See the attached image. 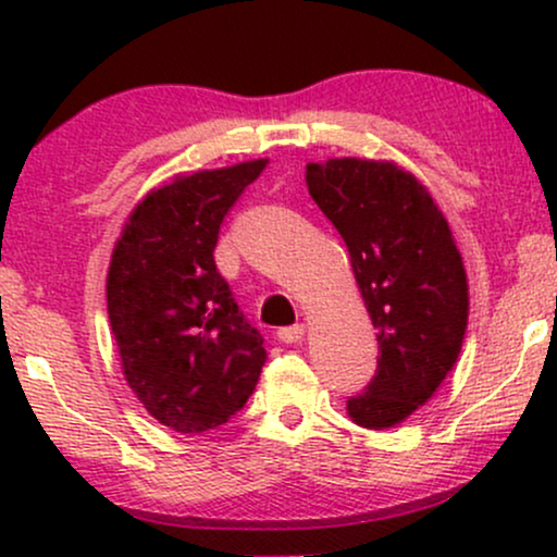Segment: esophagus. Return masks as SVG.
Returning a JSON list of instances; mask_svg holds the SVG:
<instances>
[{"instance_id": "esophagus-1", "label": "esophagus", "mask_w": 557, "mask_h": 557, "mask_svg": "<svg viewBox=\"0 0 557 557\" xmlns=\"http://www.w3.org/2000/svg\"><path fill=\"white\" fill-rule=\"evenodd\" d=\"M304 335H306V324H293V327L277 330V337L283 343H300L304 341Z\"/></svg>"}]
</instances>
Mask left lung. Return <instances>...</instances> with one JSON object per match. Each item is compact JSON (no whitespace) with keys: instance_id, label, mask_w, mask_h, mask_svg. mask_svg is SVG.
<instances>
[{"instance_id":"obj_1","label":"left lung","mask_w":557,"mask_h":557,"mask_svg":"<svg viewBox=\"0 0 557 557\" xmlns=\"http://www.w3.org/2000/svg\"><path fill=\"white\" fill-rule=\"evenodd\" d=\"M306 185L348 246L380 343L376 372L348 398V417L387 430L437 393L461 354L469 324L461 251L430 190L398 164L311 162Z\"/></svg>"}]
</instances>
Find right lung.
<instances>
[{"label": "right lung", "mask_w": 557, "mask_h": 557, "mask_svg": "<svg viewBox=\"0 0 557 557\" xmlns=\"http://www.w3.org/2000/svg\"><path fill=\"white\" fill-rule=\"evenodd\" d=\"M267 159L177 175L127 216L107 272L123 374L146 411L181 434L227 424L267 361L214 264L220 225Z\"/></svg>", "instance_id": "right-lung-1"}]
</instances>
